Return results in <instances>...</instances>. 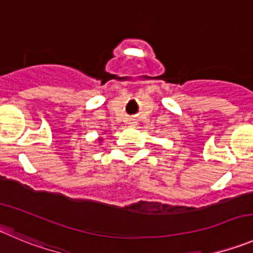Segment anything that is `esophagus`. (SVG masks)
Segmentation results:
<instances>
[{
  "label": "esophagus",
  "mask_w": 253,
  "mask_h": 253,
  "mask_svg": "<svg viewBox=\"0 0 253 253\" xmlns=\"http://www.w3.org/2000/svg\"><path fill=\"white\" fill-rule=\"evenodd\" d=\"M128 124H130V125H135V124H136V120L134 119V118H130V119L128 120Z\"/></svg>",
  "instance_id": "1"
}]
</instances>
